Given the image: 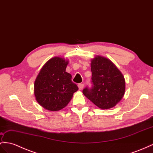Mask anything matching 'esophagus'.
<instances>
[{"label":"esophagus","mask_w":153,"mask_h":153,"mask_svg":"<svg viewBox=\"0 0 153 153\" xmlns=\"http://www.w3.org/2000/svg\"><path fill=\"white\" fill-rule=\"evenodd\" d=\"M77 86H78V88H79V90H82L84 87V85L83 83H79L78 84Z\"/></svg>","instance_id":"obj_1"}]
</instances>
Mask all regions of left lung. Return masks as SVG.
Returning a JSON list of instances; mask_svg holds the SVG:
<instances>
[{
	"instance_id": "left-lung-1",
	"label": "left lung",
	"mask_w": 153,
	"mask_h": 153,
	"mask_svg": "<svg viewBox=\"0 0 153 153\" xmlns=\"http://www.w3.org/2000/svg\"><path fill=\"white\" fill-rule=\"evenodd\" d=\"M92 87L83 89V94L101 109L116 106L125 92L124 76L113 62L101 56L91 60Z\"/></svg>"
}]
</instances>
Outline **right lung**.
Wrapping results in <instances>:
<instances>
[{"label":"right lung","mask_w":153,"mask_h":153,"mask_svg":"<svg viewBox=\"0 0 153 153\" xmlns=\"http://www.w3.org/2000/svg\"><path fill=\"white\" fill-rule=\"evenodd\" d=\"M68 61L61 57L51 58L43 65L34 83V94L38 103L46 110L58 111L72 100L77 86L66 72Z\"/></svg>","instance_id":"add662e5"}]
</instances>
